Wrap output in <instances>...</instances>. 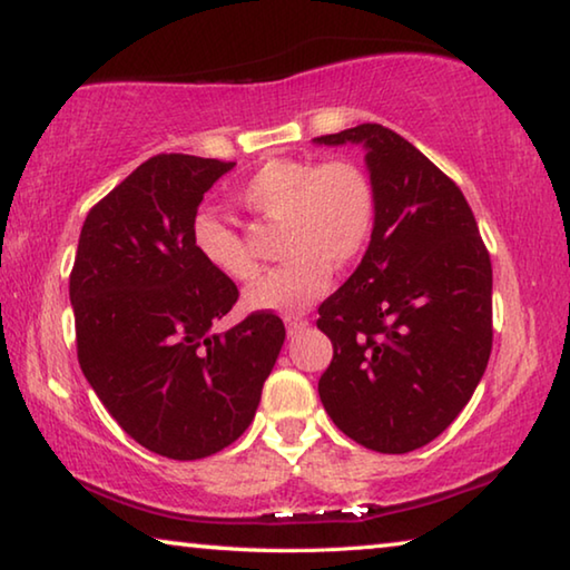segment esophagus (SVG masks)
<instances>
[{"mask_svg": "<svg viewBox=\"0 0 570 570\" xmlns=\"http://www.w3.org/2000/svg\"><path fill=\"white\" fill-rule=\"evenodd\" d=\"M306 326H308V322H306V320H298V316H296V320H288V322H286V332L294 336V334H298V332H304Z\"/></svg>", "mask_w": 570, "mask_h": 570, "instance_id": "obj_1", "label": "esophagus"}]
</instances>
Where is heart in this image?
<instances>
[{
    "label": "heart",
    "instance_id": "1",
    "mask_svg": "<svg viewBox=\"0 0 570 570\" xmlns=\"http://www.w3.org/2000/svg\"><path fill=\"white\" fill-rule=\"evenodd\" d=\"M238 200L286 228L288 264L244 292V306L262 314L292 316L320 302L332 284V266L344 268L364 254L377 218V193L352 160L274 158L240 186ZM190 240L204 264L230 282L256 274L238 230L210 210L193 216Z\"/></svg>",
    "mask_w": 570,
    "mask_h": 570
}]
</instances>
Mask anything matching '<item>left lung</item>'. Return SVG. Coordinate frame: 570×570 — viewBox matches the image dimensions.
Here are the masks:
<instances>
[{
	"instance_id": "obj_1",
	"label": "left lung",
	"mask_w": 570,
	"mask_h": 570,
	"mask_svg": "<svg viewBox=\"0 0 570 570\" xmlns=\"http://www.w3.org/2000/svg\"><path fill=\"white\" fill-rule=\"evenodd\" d=\"M362 146L377 218L362 264L320 306L334 346L320 397L346 438L402 455L470 402L493 350V266L462 190L390 128L314 138Z\"/></svg>"
}]
</instances>
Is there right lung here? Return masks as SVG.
Listing matches in <instances>:
<instances>
[{
  "instance_id": "obj_1",
  "label": "right lung",
  "mask_w": 570,
  "mask_h": 570,
  "mask_svg": "<svg viewBox=\"0 0 570 570\" xmlns=\"http://www.w3.org/2000/svg\"><path fill=\"white\" fill-rule=\"evenodd\" d=\"M234 166L183 153L146 160L85 218L70 274L85 380L135 442L170 460L244 435L286 336L262 312L210 334L238 288L196 254L190 224Z\"/></svg>"
}]
</instances>
